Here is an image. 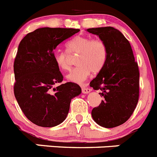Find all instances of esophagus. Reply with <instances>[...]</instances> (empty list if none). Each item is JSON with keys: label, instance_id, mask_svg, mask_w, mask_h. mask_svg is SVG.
Wrapping results in <instances>:
<instances>
[{"label": "esophagus", "instance_id": "1", "mask_svg": "<svg viewBox=\"0 0 157 157\" xmlns=\"http://www.w3.org/2000/svg\"><path fill=\"white\" fill-rule=\"evenodd\" d=\"M91 90L90 88H87V87H82V94H89V93L91 92Z\"/></svg>", "mask_w": 157, "mask_h": 157}]
</instances>
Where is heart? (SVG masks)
Listing matches in <instances>:
<instances>
[{"instance_id": "b5f03b06", "label": "heart", "mask_w": 157, "mask_h": 157, "mask_svg": "<svg viewBox=\"0 0 157 157\" xmlns=\"http://www.w3.org/2000/svg\"><path fill=\"white\" fill-rule=\"evenodd\" d=\"M69 53H78L76 63L77 67L70 71L66 75L68 81L82 83L90 74H97L104 68L108 58V49L104 41L92 39L86 36H76L67 43ZM66 51L56 50L53 59L56 66L61 70H68L70 67L69 54Z\"/></svg>"}]
</instances>
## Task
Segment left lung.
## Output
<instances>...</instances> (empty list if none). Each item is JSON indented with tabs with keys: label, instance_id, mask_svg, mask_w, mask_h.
<instances>
[{
	"label": "left lung",
	"instance_id": "obj_1",
	"mask_svg": "<svg viewBox=\"0 0 157 157\" xmlns=\"http://www.w3.org/2000/svg\"><path fill=\"white\" fill-rule=\"evenodd\" d=\"M105 42L108 58L104 68L90 82L101 90L104 101L91 115L101 127L112 128L125 123L133 114L139 97V71L128 40L112 27L87 29Z\"/></svg>",
	"mask_w": 157,
	"mask_h": 157
}]
</instances>
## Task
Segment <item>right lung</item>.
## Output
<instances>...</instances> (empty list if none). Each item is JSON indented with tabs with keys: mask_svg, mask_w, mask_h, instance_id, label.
Masks as SVG:
<instances>
[{
	"mask_svg": "<svg viewBox=\"0 0 157 157\" xmlns=\"http://www.w3.org/2000/svg\"><path fill=\"white\" fill-rule=\"evenodd\" d=\"M79 30L42 27L27 34L19 43L14 62V94L26 117L39 127L63 123L71 99L82 93L73 82L55 86L63 77L53 59L56 46Z\"/></svg>",
	"mask_w": 157,
	"mask_h": 157,
	"instance_id": "1",
	"label": "right lung"
}]
</instances>
